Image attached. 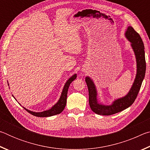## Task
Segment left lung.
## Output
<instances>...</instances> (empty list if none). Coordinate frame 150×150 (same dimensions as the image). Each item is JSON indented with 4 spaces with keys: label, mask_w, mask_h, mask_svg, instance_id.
Returning <instances> with one entry per match:
<instances>
[{
    "label": "left lung",
    "mask_w": 150,
    "mask_h": 150,
    "mask_svg": "<svg viewBox=\"0 0 150 150\" xmlns=\"http://www.w3.org/2000/svg\"><path fill=\"white\" fill-rule=\"evenodd\" d=\"M126 36L131 42L135 53L137 62V75L133 86L128 95L115 100L110 106H105L98 103L95 85L89 77L85 79L88 90V103L94 112L99 115H112L122 111L134 103L140 89L142 81L145 77L146 64L144 45L140 35L132 27L129 26L126 32Z\"/></svg>",
    "instance_id": "1"
}]
</instances>
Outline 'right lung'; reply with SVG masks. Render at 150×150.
<instances>
[{
  "instance_id": "right-lung-1",
  "label": "right lung",
  "mask_w": 150,
  "mask_h": 150,
  "mask_svg": "<svg viewBox=\"0 0 150 150\" xmlns=\"http://www.w3.org/2000/svg\"><path fill=\"white\" fill-rule=\"evenodd\" d=\"M76 77H77V75L75 74L74 75H73L71 78H69V79L66 82L59 101H58L56 105H55L52 108L50 109V110L42 112H34L27 110V109L25 108H24L28 112H29L30 114H31V115L35 116H38V117H48V116H54L55 115H58V114H60L65 107L66 102H67L68 88H69L71 83L73 81H74Z\"/></svg>"
}]
</instances>
